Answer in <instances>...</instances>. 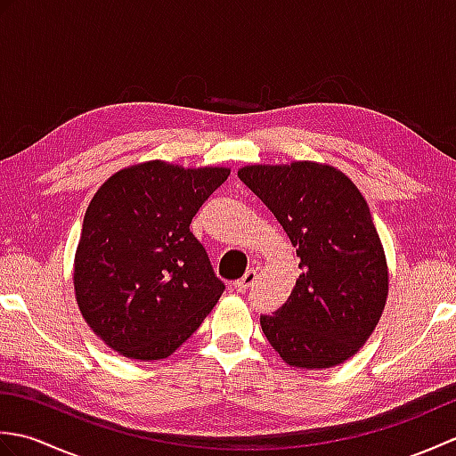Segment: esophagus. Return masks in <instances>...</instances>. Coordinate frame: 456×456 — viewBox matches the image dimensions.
<instances>
[{"mask_svg":"<svg viewBox=\"0 0 456 456\" xmlns=\"http://www.w3.org/2000/svg\"><path fill=\"white\" fill-rule=\"evenodd\" d=\"M255 282H256V270H247L243 278L237 280V282H233V288L237 289V292H247V289L253 286Z\"/></svg>","mask_w":456,"mask_h":456,"instance_id":"esophagus-1","label":"esophagus"}]
</instances>
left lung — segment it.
<instances>
[{"mask_svg": "<svg viewBox=\"0 0 456 456\" xmlns=\"http://www.w3.org/2000/svg\"><path fill=\"white\" fill-rule=\"evenodd\" d=\"M239 178L296 247L302 274L260 327L289 366L322 370L358 353L380 322L388 263L362 193L329 164H248Z\"/></svg>", "mask_w": 456, "mask_h": 456, "instance_id": "1", "label": "left lung"}]
</instances>
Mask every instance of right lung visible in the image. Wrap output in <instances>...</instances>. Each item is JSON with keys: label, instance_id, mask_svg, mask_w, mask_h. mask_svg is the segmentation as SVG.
<instances>
[{"label": "right lung", "instance_id": "right-lung-1", "mask_svg": "<svg viewBox=\"0 0 456 456\" xmlns=\"http://www.w3.org/2000/svg\"><path fill=\"white\" fill-rule=\"evenodd\" d=\"M229 174L149 160L95 191L74 256V292L86 323L121 356H170L217 304L225 284L190 223Z\"/></svg>", "mask_w": 456, "mask_h": 456}]
</instances>
